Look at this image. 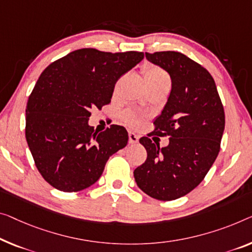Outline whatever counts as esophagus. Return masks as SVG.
Listing matches in <instances>:
<instances>
[{
    "label": "esophagus",
    "mask_w": 252,
    "mask_h": 252,
    "mask_svg": "<svg viewBox=\"0 0 252 252\" xmlns=\"http://www.w3.org/2000/svg\"><path fill=\"white\" fill-rule=\"evenodd\" d=\"M138 140H139V137L137 136L136 133H133V132L129 133V142H130V144H137Z\"/></svg>",
    "instance_id": "1"
}]
</instances>
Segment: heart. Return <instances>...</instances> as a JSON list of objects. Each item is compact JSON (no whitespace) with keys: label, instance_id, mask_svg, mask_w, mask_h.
Masks as SVG:
<instances>
[{"label":"heart","instance_id":"heart-1","mask_svg":"<svg viewBox=\"0 0 252 252\" xmlns=\"http://www.w3.org/2000/svg\"><path fill=\"white\" fill-rule=\"evenodd\" d=\"M145 80L146 82H165V84H170V78L166 74L165 71H163L160 67L157 66H148L145 69ZM123 120L130 126H138L139 125V118L133 113L126 112L123 114Z\"/></svg>","mask_w":252,"mask_h":252}]
</instances>
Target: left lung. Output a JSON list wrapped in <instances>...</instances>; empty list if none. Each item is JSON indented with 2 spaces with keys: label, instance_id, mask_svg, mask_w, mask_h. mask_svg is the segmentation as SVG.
Instances as JSON below:
<instances>
[{
  "label": "left lung",
  "instance_id": "obj_1",
  "mask_svg": "<svg viewBox=\"0 0 252 252\" xmlns=\"http://www.w3.org/2000/svg\"><path fill=\"white\" fill-rule=\"evenodd\" d=\"M146 59L170 74L171 93L155 119L157 136H170L160 148L147 137L139 142L147 159L133 172L137 186L157 200H175L200 183L220 153L224 108L213 77L179 52L146 53Z\"/></svg>",
  "mask_w": 252,
  "mask_h": 252
}]
</instances>
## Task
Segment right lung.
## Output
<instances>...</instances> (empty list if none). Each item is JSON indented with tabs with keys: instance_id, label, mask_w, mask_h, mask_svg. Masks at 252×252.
<instances>
[{
	"instance_id": "right-lung-1",
	"label": "right lung",
	"mask_w": 252,
	"mask_h": 252,
	"mask_svg": "<svg viewBox=\"0 0 252 252\" xmlns=\"http://www.w3.org/2000/svg\"><path fill=\"white\" fill-rule=\"evenodd\" d=\"M142 59L141 52L81 48L40 74L26 107V139L37 170L55 189L76 192L93 186L108 158L126 147V127L95 131L90 110L110 104L116 81Z\"/></svg>"
}]
</instances>
